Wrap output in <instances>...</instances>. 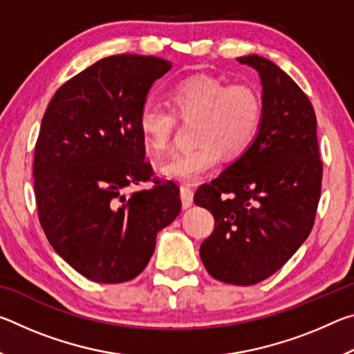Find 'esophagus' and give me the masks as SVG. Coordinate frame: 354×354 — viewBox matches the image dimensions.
I'll use <instances>...</instances> for the list:
<instances>
[{
  "mask_svg": "<svg viewBox=\"0 0 354 354\" xmlns=\"http://www.w3.org/2000/svg\"><path fill=\"white\" fill-rule=\"evenodd\" d=\"M181 201L184 209L190 207L192 203H194V190H192V187L187 184L181 185Z\"/></svg>",
  "mask_w": 354,
  "mask_h": 354,
  "instance_id": "34e87169",
  "label": "esophagus"
}]
</instances>
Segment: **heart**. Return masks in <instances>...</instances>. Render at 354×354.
Here are the masks:
<instances>
[{"label":"heart","instance_id":"heart-1","mask_svg":"<svg viewBox=\"0 0 354 354\" xmlns=\"http://www.w3.org/2000/svg\"><path fill=\"white\" fill-rule=\"evenodd\" d=\"M171 109L147 100L137 118L145 148L154 156L167 151L176 117L194 118L196 145L179 151L160 165L164 176L195 183L227 158L243 154L256 140L263 115L257 88L247 82L226 84L215 76H195L176 84L170 92Z\"/></svg>","mask_w":354,"mask_h":354}]
</instances>
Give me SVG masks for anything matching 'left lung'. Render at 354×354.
I'll return each mask as SVG.
<instances>
[{
  "instance_id": "obj_1",
  "label": "left lung",
  "mask_w": 354,
  "mask_h": 354,
  "mask_svg": "<svg viewBox=\"0 0 354 354\" xmlns=\"http://www.w3.org/2000/svg\"><path fill=\"white\" fill-rule=\"evenodd\" d=\"M237 61L261 76V129L236 162L211 184L200 185L194 201L215 220L214 232L200 247L209 274L251 286L278 272L310 234L323 165L306 93L266 57Z\"/></svg>"
}]
</instances>
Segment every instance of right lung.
Listing matches in <instances>:
<instances>
[{
    "mask_svg": "<svg viewBox=\"0 0 354 354\" xmlns=\"http://www.w3.org/2000/svg\"><path fill=\"white\" fill-rule=\"evenodd\" d=\"M165 59L104 57L57 88L34 151L40 225L62 259L87 279L118 284L148 266L156 236L181 211L179 187L151 180L137 118Z\"/></svg>",
    "mask_w": 354,
    "mask_h": 354,
    "instance_id": "right-lung-1",
    "label": "right lung"
}]
</instances>
